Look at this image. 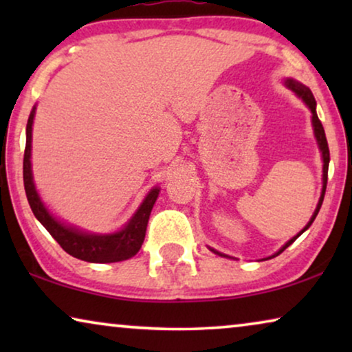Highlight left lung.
Returning <instances> with one entry per match:
<instances>
[{
	"label": "left lung",
	"mask_w": 352,
	"mask_h": 352,
	"mask_svg": "<svg viewBox=\"0 0 352 352\" xmlns=\"http://www.w3.org/2000/svg\"><path fill=\"white\" fill-rule=\"evenodd\" d=\"M283 85L287 86L288 89H292L293 93H295L298 98H300L302 102L306 104V107L311 110V113H312V117H311V122H312V129H314V138H316V141H317V146H319V151H320V157H322V190H320V197H319V201H317V206H316V210H314V213H312V216H311V219H309V223H307L305 228H302L300 232H298L295 237H292L290 240H288V242L283 245V247H280V250H278V252H276L274 254H271V256H267V258H264V259H271V258H276V256H278V254H280L283 250H285L287 247H290V245L295 242V240L300 237V235L305 232V230H307L309 229V226L314 223V219H316V216H317V213H319V210H320V206H322V201H324V195H325V189H327V176H329V163H330V152H329V144H327V138H325V131H324V126H322V123H320V120H319V117H317V112H316V99H314V96H312V93H311V89L307 88V86H305L302 83H300V81L298 80H295V78H285L283 80ZM211 252H213L214 254H219V256H223V258H230V256H228V254H224V253H221V252H218V250H214V248H211V247H208ZM263 261V259H261Z\"/></svg>",
	"instance_id": "8db88e82"
}]
</instances>
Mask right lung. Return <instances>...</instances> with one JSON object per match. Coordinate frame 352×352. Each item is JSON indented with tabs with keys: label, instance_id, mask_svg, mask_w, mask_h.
Masks as SVG:
<instances>
[{
	"label": "right lung",
	"instance_id": "right-lung-1",
	"mask_svg": "<svg viewBox=\"0 0 352 352\" xmlns=\"http://www.w3.org/2000/svg\"><path fill=\"white\" fill-rule=\"evenodd\" d=\"M36 113V105H33L30 117L27 122V142L25 153H23V186H25L27 200L35 218L45 226L57 243L65 250L67 253L81 261L88 263H118L124 259L133 258L142 247L144 237H146V229L148 223V216L155 205L160 194V187H152L134 211V214L128 219V223L122 229L115 230L110 234H96L88 232L76 226L65 224L64 221L56 218L54 214L47 210L45 201L38 194L35 181H33L32 173V131H33V118Z\"/></svg>",
	"mask_w": 352,
	"mask_h": 352
}]
</instances>
